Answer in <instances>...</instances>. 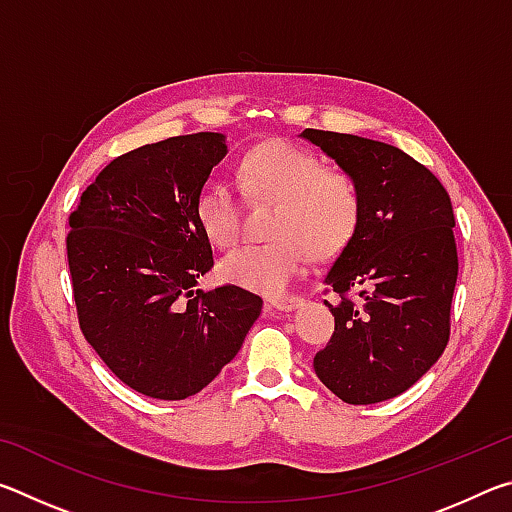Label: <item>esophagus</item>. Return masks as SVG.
I'll return each instance as SVG.
<instances>
[{
    "instance_id": "obj_1",
    "label": "esophagus",
    "mask_w": 512,
    "mask_h": 512,
    "mask_svg": "<svg viewBox=\"0 0 512 512\" xmlns=\"http://www.w3.org/2000/svg\"><path fill=\"white\" fill-rule=\"evenodd\" d=\"M268 305L280 309V311H291V309H298L302 305V298L298 296H277L268 300Z\"/></svg>"
}]
</instances>
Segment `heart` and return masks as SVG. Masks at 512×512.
<instances>
[{"label":"heart","instance_id":"1","mask_svg":"<svg viewBox=\"0 0 512 512\" xmlns=\"http://www.w3.org/2000/svg\"><path fill=\"white\" fill-rule=\"evenodd\" d=\"M239 187L250 201H275L268 244L241 246L219 262L225 282L257 293H282L311 255H339L357 235L363 201L348 171L327 167L318 153L287 140L257 144L239 162ZM194 219L216 248L241 237V203L225 180L207 178L194 196Z\"/></svg>","mask_w":512,"mask_h":512}]
</instances>
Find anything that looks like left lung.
Listing matches in <instances>:
<instances>
[{
    "label": "left lung",
    "instance_id": "left-lung-1",
    "mask_svg": "<svg viewBox=\"0 0 512 512\" xmlns=\"http://www.w3.org/2000/svg\"><path fill=\"white\" fill-rule=\"evenodd\" d=\"M302 137L357 180L363 201L357 235L325 273L334 332L314 370L348 404L391 400L447 348L458 277L452 201L397 146L316 128Z\"/></svg>",
    "mask_w": 512,
    "mask_h": 512
}]
</instances>
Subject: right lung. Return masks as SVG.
Wrapping results in <instances>:
<instances>
[{"label": "right lung", "instance_id": "add662e5", "mask_svg": "<svg viewBox=\"0 0 512 512\" xmlns=\"http://www.w3.org/2000/svg\"><path fill=\"white\" fill-rule=\"evenodd\" d=\"M225 155L219 133L176 135L101 169L69 214L79 327L115 375L153 400H185L235 359L262 298L194 289L214 266L194 196Z\"/></svg>", "mask_w": 512, "mask_h": 512}]
</instances>
